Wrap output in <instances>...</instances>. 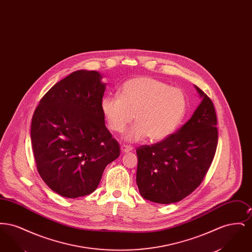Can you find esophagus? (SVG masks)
I'll return each instance as SVG.
<instances>
[{
    "label": "esophagus",
    "instance_id": "esophagus-1",
    "mask_svg": "<svg viewBox=\"0 0 252 252\" xmlns=\"http://www.w3.org/2000/svg\"><path fill=\"white\" fill-rule=\"evenodd\" d=\"M121 150H122L123 153H128V152L131 151L132 148L131 147H129V146H127V145L123 144V145L121 146Z\"/></svg>",
    "mask_w": 252,
    "mask_h": 252
}]
</instances>
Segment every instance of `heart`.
I'll use <instances>...</instances> for the list:
<instances>
[{
    "label": "heart",
    "instance_id": "heart-1",
    "mask_svg": "<svg viewBox=\"0 0 252 252\" xmlns=\"http://www.w3.org/2000/svg\"><path fill=\"white\" fill-rule=\"evenodd\" d=\"M186 107L180 89L150 76L130 79L121 87L120 97L106 96L101 101L103 117L112 131H124L135 119L124 135L128 142L147 136L153 141L167 138L180 126Z\"/></svg>",
    "mask_w": 252,
    "mask_h": 252
}]
</instances>
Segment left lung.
<instances>
[{"mask_svg":"<svg viewBox=\"0 0 252 252\" xmlns=\"http://www.w3.org/2000/svg\"><path fill=\"white\" fill-rule=\"evenodd\" d=\"M202 99L191 119L164 140L137 148L136 181L140 193L155 203L179 202L202 182L216 155L218 131L212 100Z\"/></svg>","mask_w":252,"mask_h":252,"instance_id":"left-lung-1","label":"left lung"}]
</instances>
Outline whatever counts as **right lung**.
Masks as SVG:
<instances>
[{
	"mask_svg": "<svg viewBox=\"0 0 252 252\" xmlns=\"http://www.w3.org/2000/svg\"><path fill=\"white\" fill-rule=\"evenodd\" d=\"M102 77L95 71L72 72L44 94L32 118L37 172L64 197L94 192L106 166L120 155L101 111L106 90Z\"/></svg>",
	"mask_w": 252,
	"mask_h": 252,
	"instance_id": "right-lung-1",
	"label": "right lung"
}]
</instances>
